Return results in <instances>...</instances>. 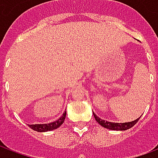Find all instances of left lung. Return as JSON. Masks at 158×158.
Segmentation results:
<instances>
[{
	"mask_svg": "<svg viewBox=\"0 0 158 158\" xmlns=\"http://www.w3.org/2000/svg\"><path fill=\"white\" fill-rule=\"evenodd\" d=\"M93 114H94V117L96 118V122L98 123L100 125H102L104 128H106V129H112V130H126V129H129L135 125L139 119V118L135 119V121L128 123H113L108 122V121H105L103 119H101L99 117L96 116V113H93Z\"/></svg>",
	"mask_w": 158,
	"mask_h": 158,
	"instance_id": "8db88e82",
	"label": "left lung"
}]
</instances>
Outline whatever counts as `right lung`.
<instances>
[{"instance_id":"add662e5","label":"right lung","mask_w":158,"mask_h":158,"mask_svg":"<svg viewBox=\"0 0 158 158\" xmlns=\"http://www.w3.org/2000/svg\"><path fill=\"white\" fill-rule=\"evenodd\" d=\"M66 117V111L63 113L62 116L60 117L58 119H56V121L49 123H44V124H29V126L34 130L38 131V132H46V131H51L53 129H56L59 128L62 125Z\"/></svg>"}]
</instances>
